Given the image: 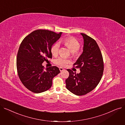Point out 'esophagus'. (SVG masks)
<instances>
[{
	"label": "esophagus",
	"instance_id": "1",
	"mask_svg": "<svg viewBox=\"0 0 125 125\" xmlns=\"http://www.w3.org/2000/svg\"><path fill=\"white\" fill-rule=\"evenodd\" d=\"M59 70H60V71H63L64 70V69L63 68H62V67H60V68H59Z\"/></svg>",
	"mask_w": 125,
	"mask_h": 125
}]
</instances>
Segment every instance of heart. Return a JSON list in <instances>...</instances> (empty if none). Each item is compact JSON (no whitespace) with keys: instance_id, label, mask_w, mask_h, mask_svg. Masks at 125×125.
I'll return each instance as SVG.
<instances>
[{"instance_id":"1","label":"heart","mask_w":125,"mask_h":125,"mask_svg":"<svg viewBox=\"0 0 125 125\" xmlns=\"http://www.w3.org/2000/svg\"><path fill=\"white\" fill-rule=\"evenodd\" d=\"M62 42L66 46V47L72 52V55L73 56L76 57L80 55V52L78 51L80 48V43L77 39L73 37H68L64 39ZM60 44L59 42H56L52 45L51 51L52 54L56 56L58 54L60 49ZM70 62L68 59L64 58L63 57H59L56 59L55 63L61 66H65Z\"/></svg>"}]
</instances>
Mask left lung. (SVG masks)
<instances>
[{
    "label": "left lung",
    "instance_id": "8db88e82",
    "mask_svg": "<svg viewBox=\"0 0 125 125\" xmlns=\"http://www.w3.org/2000/svg\"><path fill=\"white\" fill-rule=\"evenodd\" d=\"M83 38V52L73 64L81 73L67 69L69 75L65 80L66 88L73 94L82 96L94 89L99 83L104 70L103 57L100 48L93 38L81 33Z\"/></svg>",
    "mask_w": 125,
    "mask_h": 125
}]
</instances>
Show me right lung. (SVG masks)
Instances as JSON below:
<instances>
[{
  "label": "right lung",
  "mask_w": 125,
  "mask_h": 125,
  "mask_svg": "<svg viewBox=\"0 0 125 125\" xmlns=\"http://www.w3.org/2000/svg\"><path fill=\"white\" fill-rule=\"evenodd\" d=\"M62 32L38 29L22 41L18 52L17 69L24 86L32 92L40 93L49 90L52 78L60 73L56 66L44 68L42 63L52 58L51 48Z\"/></svg>",
  "instance_id": "obj_1"
}]
</instances>
